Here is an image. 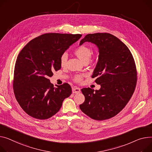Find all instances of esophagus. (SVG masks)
I'll list each match as a JSON object with an SVG mask.
<instances>
[{
    "instance_id": "obj_1",
    "label": "esophagus",
    "mask_w": 152,
    "mask_h": 152,
    "mask_svg": "<svg viewBox=\"0 0 152 152\" xmlns=\"http://www.w3.org/2000/svg\"><path fill=\"white\" fill-rule=\"evenodd\" d=\"M72 92H73V94H77V93H79V92H80V88H79V87H74L72 88Z\"/></svg>"
}]
</instances>
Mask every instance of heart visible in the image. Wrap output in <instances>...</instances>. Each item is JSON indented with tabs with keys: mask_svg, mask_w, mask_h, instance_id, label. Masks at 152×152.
Listing matches in <instances>:
<instances>
[{
	"mask_svg": "<svg viewBox=\"0 0 152 152\" xmlns=\"http://www.w3.org/2000/svg\"><path fill=\"white\" fill-rule=\"evenodd\" d=\"M92 54V50L90 47L82 45L77 48L74 51V54L79 58L84 63H87L91 57ZM67 60V54L64 53L60 57V65L62 67H64L66 65ZM83 75H76L74 77V80L77 83H80L83 80Z\"/></svg>",
	"mask_w": 152,
	"mask_h": 152,
	"instance_id": "b5f03b06",
	"label": "heart"
}]
</instances>
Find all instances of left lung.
Wrapping results in <instances>:
<instances>
[{
  "label": "left lung",
  "mask_w": 152,
  "mask_h": 152,
  "mask_svg": "<svg viewBox=\"0 0 152 152\" xmlns=\"http://www.w3.org/2000/svg\"><path fill=\"white\" fill-rule=\"evenodd\" d=\"M86 42L98 48V61L92 77H96L95 82L101 88L95 91L89 87L81 89L85 102L79 107L92 119H109L125 107L134 92L137 83L134 60L128 48L112 34H88L79 45Z\"/></svg>",
  "instance_id": "obj_1"
}]
</instances>
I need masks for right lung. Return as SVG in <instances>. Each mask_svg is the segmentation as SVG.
I'll return each mask as SVG.
<instances>
[{
    "label": "right lung",
    "mask_w": 152,
    "mask_h": 152,
    "mask_svg": "<svg viewBox=\"0 0 152 152\" xmlns=\"http://www.w3.org/2000/svg\"><path fill=\"white\" fill-rule=\"evenodd\" d=\"M81 36L45 34L30 41L19 53L15 66L13 87L17 102L28 115L39 120L51 117L72 94L68 84L54 87L48 77L61 68L60 56Z\"/></svg>",
    "instance_id": "add662e5"
}]
</instances>
